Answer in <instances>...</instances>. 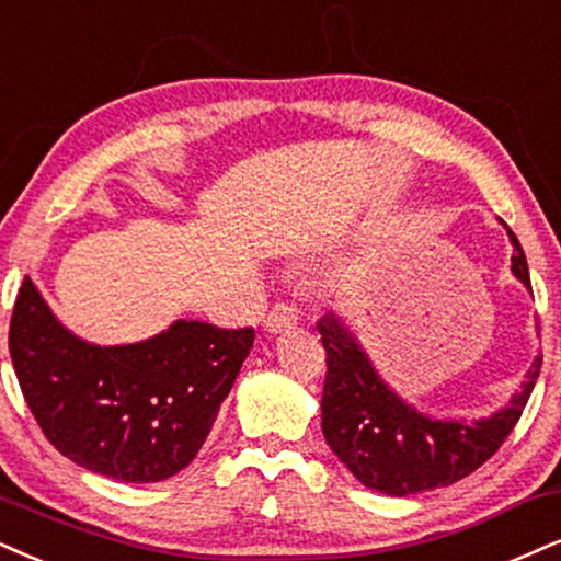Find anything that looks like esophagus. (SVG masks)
Returning a JSON list of instances; mask_svg holds the SVG:
<instances>
[{"mask_svg": "<svg viewBox=\"0 0 561 561\" xmlns=\"http://www.w3.org/2000/svg\"><path fill=\"white\" fill-rule=\"evenodd\" d=\"M296 320H299V314H296L294 304L280 301V304H275V307L267 312L265 328L270 330V333H283V330L296 328Z\"/></svg>", "mask_w": 561, "mask_h": 561, "instance_id": "1", "label": "esophagus"}]
</instances>
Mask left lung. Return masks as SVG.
Listing matches in <instances>:
<instances>
[{"label": "left lung", "mask_w": 561, "mask_h": 561, "mask_svg": "<svg viewBox=\"0 0 561 561\" xmlns=\"http://www.w3.org/2000/svg\"><path fill=\"white\" fill-rule=\"evenodd\" d=\"M513 273L530 288L528 262L513 231ZM328 354L322 392V434L333 453L364 486L390 496H411L449 486L481 468L513 432L541 371L530 364L523 390L489 419H432L408 405L385 385L356 335L328 312L317 322Z\"/></svg>", "instance_id": "left-lung-1"}]
</instances>
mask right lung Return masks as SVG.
Instances as JSON below:
<instances>
[{"mask_svg": "<svg viewBox=\"0 0 561 561\" xmlns=\"http://www.w3.org/2000/svg\"><path fill=\"white\" fill-rule=\"evenodd\" d=\"M252 343V328L197 320L140 343H85L27 275L10 320L12 366L46 439L80 468L127 483L171 479L195 460Z\"/></svg>", "mask_w": 561, "mask_h": 561, "instance_id": "obj_1", "label": "right lung"}]
</instances>
